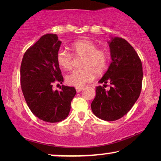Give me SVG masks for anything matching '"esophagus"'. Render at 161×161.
Segmentation results:
<instances>
[{
    "label": "esophagus",
    "instance_id": "obj_1",
    "mask_svg": "<svg viewBox=\"0 0 161 161\" xmlns=\"http://www.w3.org/2000/svg\"><path fill=\"white\" fill-rule=\"evenodd\" d=\"M75 89H76L77 92H80V91H82V90L83 89V87H76Z\"/></svg>",
    "mask_w": 161,
    "mask_h": 161
}]
</instances>
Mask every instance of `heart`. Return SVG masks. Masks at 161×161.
<instances>
[{
	"label": "heart",
	"instance_id": "b5f03b06",
	"mask_svg": "<svg viewBox=\"0 0 161 161\" xmlns=\"http://www.w3.org/2000/svg\"><path fill=\"white\" fill-rule=\"evenodd\" d=\"M72 55L75 58H83L80 67L82 69L74 70L66 77L68 85L81 87L94 79V75H99L106 69L108 57L106 52L97 49L92 41L83 39L77 41L71 45ZM59 67L64 70L72 69L73 57L72 54L64 50H60L56 56Z\"/></svg>",
	"mask_w": 161,
	"mask_h": 161
}]
</instances>
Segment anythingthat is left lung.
Wrapping results in <instances>:
<instances>
[{"instance_id":"obj_1","label":"left lung","mask_w":161,"mask_h":161,"mask_svg":"<svg viewBox=\"0 0 161 161\" xmlns=\"http://www.w3.org/2000/svg\"><path fill=\"white\" fill-rule=\"evenodd\" d=\"M111 63L96 88V96L91 104L94 115L105 121H115L127 114L142 91V61L134 48L121 37L108 42ZM111 85L108 90L104 88Z\"/></svg>"}]
</instances>
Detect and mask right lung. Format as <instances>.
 <instances>
[{
	"label": "right lung",
	"instance_id": "right-lung-1",
	"mask_svg": "<svg viewBox=\"0 0 161 161\" xmlns=\"http://www.w3.org/2000/svg\"><path fill=\"white\" fill-rule=\"evenodd\" d=\"M61 42L53 34L44 35L26 50L20 67L21 89L28 108L36 117L47 122H58L69 115L74 87L61 86L53 90V83L64 78L56 61Z\"/></svg>",
	"mask_w": 161,
	"mask_h": 161
}]
</instances>
